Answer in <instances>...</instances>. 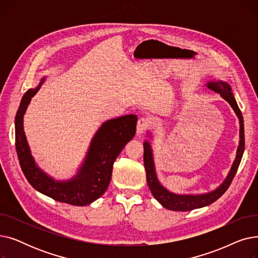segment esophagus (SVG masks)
Returning <instances> with one entry per match:
<instances>
[{
	"label": "esophagus",
	"instance_id": "1",
	"mask_svg": "<svg viewBox=\"0 0 258 258\" xmlns=\"http://www.w3.org/2000/svg\"><path fill=\"white\" fill-rule=\"evenodd\" d=\"M148 127H150V120H148V118H140L137 122V135L143 134Z\"/></svg>",
	"mask_w": 258,
	"mask_h": 258
}]
</instances>
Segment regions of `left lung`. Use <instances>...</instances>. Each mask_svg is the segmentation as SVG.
I'll list each match as a JSON object with an SVG mask.
<instances>
[{"label": "left lung", "instance_id": "obj_1", "mask_svg": "<svg viewBox=\"0 0 258 258\" xmlns=\"http://www.w3.org/2000/svg\"><path fill=\"white\" fill-rule=\"evenodd\" d=\"M207 87L219 93L221 96L229 102V104L232 106L235 114L237 115L239 119V146L236 154V159L232 165L231 170H230L227 179L224 181V183L218 188L215 189L214 191L205 194V195H199V196H180V195H174L167 189H165L162 186L156 175L155 171V165H154V159H153V153H152V147L147 141L144 142V155H143V161H144V167L146 171V181L148 184V187L151 189V192L154 196V198L160 203V204L173 211H190L197 208H202L212 204L218 199H220L229 188L230 184H231L234 175L238 169L239 163L242 158L243 151H245V130H243V119L239 107L235 101V98L231 92V87H230L227 83H224L222 80H215L210 81L207 84Z\"/></svg>", "mask_w": 258, "mask_h": 258}]
</instances>
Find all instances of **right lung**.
Returning <instances> with one entry per match:
<instances>
[{
    "mask_svg": "<svg viewBox=\"0 0 258 258\" xmlns=\"http://www.w3.org/2000/svg\"><path fill=\"white\" fill-rule=\"evenodd\" d=\"M43 81L25 93L16 116V148L22 171L30 185L43 195L66 204L89 205L107 189L116 158L136 133L137 116L126 115L106 121L94 136L76 177L71 181L55 182L35 165L23 130L26 108Z\"/></svg>",
    "mask_w": 258,
    "mask_h": 258,
    "instance_id": "right-lung-1",
    "label": "right lung"
}]
</instances>
